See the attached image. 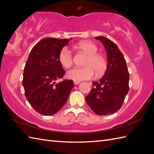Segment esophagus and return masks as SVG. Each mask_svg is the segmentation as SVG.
Wrapping results in <instances>:
<instances>
[{"label": "esophagus", "mask_w": 154, "mask_h": 154, "mask_svg": "<svg viewBox=\"0 0 154 154\" xmlns=\"http://www.w3.org/2000/svg\"><path fill=\"white\" fill-rule=\"evenodd\" d=\"M74 85H78V84H80V82H76V81H74Z\"/></svg>", "instance_id": "1"}]
</instances>
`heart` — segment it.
I'll return each mask as SVG.
<instances>
[{
	"label": "heart",
	"mask_w": 154,
	"mask_h": 154,
	"mask_svg": "<svg viewBox=\"0 0 154 154\" xmlns=\"http://www.w3.org/2000/svg\"><path fill=\"white\" fill-rule=\"evenodd\" d=\"M77 48L87 54L84 62L85 67L73 68L67 72V77L76 82L90 80L94 78L95 71L97 75L103 72L106 66L105 57L101 54L96 53L97 47L94 43L88 41L82 42L77 45ZM58 60L64 68H69L72 65L71 52L68 48H63L59 53Z\"/></svg>",
	"instance_id": "heart-1"
}]
</instances>
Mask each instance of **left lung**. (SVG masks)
<instances>
[{
  "mask_svg": "<svg viewBox=\"0 0 154 154\" xmlns=\"http://www.w3.org/2000/svg\"><path fill=\"white\" fill-rule=\"evenodd\" d=\"M103 44L107 57L104 76L92 82V88L85 100L97 115L113 114L122 107L129 91V73L126 60L118 46L105 36L95 37Z\"/></svg>",
  "mask_w": 154,
  "mask_h": 154,
  "instance_id": "obj_1",
  "label": "left lung"
}]
</instances>
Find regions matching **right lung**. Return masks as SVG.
I'll list each match as a JSON object with an SVG mask.
<instances>
[{
    "mask_svg": "<svg viewBox=\"0 0 154 154\" xmlns=\"http://www.w3.org/2000/svg\"><path fill=\"white\" fill-rule=\"evenodd\" d=\"M71 39L45 38L31 51L23 74L27 100L37 112L51 116L66 104L74 86L72 80L56 83L66 73L58 55Z\"/></svg>",
    "mask_w": 154,
    "mask_h": 154,
    "instance_id": "right-lung-1",
    "label": "right lung"
}]
</instances>
